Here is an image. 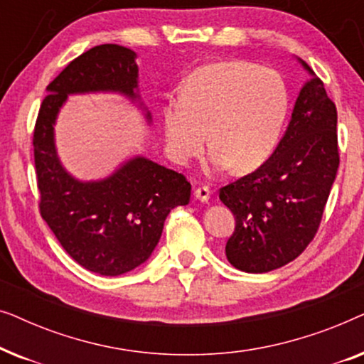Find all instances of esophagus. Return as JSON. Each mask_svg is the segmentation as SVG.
<instances>
[{"mask_svg": "<svg viewBox=\"0 0 364 364\" xmlns=\"http://www.w3.org/2000/svg\"><path fill=\"white\" fill-rule=\"evenodd\" d=\"M193 196H196V198H198L200 202H208V198H210V188L198 187L193 191Z\"/></svg>", "mask_w": 364, "mask_h": 364, "instance_id": "esophagus-1", "label": "esophagus"}]
</instances>
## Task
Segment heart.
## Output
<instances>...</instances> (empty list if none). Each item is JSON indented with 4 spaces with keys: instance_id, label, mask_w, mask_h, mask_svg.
Wrapping results in <instances>:
<instances>
[{
    "instance_id": "obj_1",
    "label": "heart",
    "mask_w": 364,
    "mask_h": 364,
    "mask_svg": "<svg viewBox=\"0 0 364 364\" xmlns=\"http://www.w3.org/2000/svg\"><path fill=\"white\" fill-rule=\"evenodd\" d=\"M290 99L282 76L245 61L197 68L162 109L164 136L173 162L186 164L210 144L212 171L247 173L275 151Z\"/></svg>"
}]
</instances>
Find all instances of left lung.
Segmentation results:
<instances>
[{"label": "left lung", "instance_id": "8db88e82", "mask_svg": "<svg viewBox=\"0 0 364 364\" xmlns=\"http://www.w3.org/2000/svg\"><path fill=\"white\" fill-rule=\"evenodd\" d=\"M300 63L313 77L301 87L275 152L218 193L235 217L225 255L242 272H272L305 250L320 227L340 166L336 106L321 79Z\"/></svg>", "mask_w": 364, "mask_h": 364}]
</instances>
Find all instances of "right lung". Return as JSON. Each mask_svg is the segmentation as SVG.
Listing matches in <instances>:
<instances>
[{"label": "right lung", "mask_w": 364, "mask_h": 364, "mask_svg": "<svg viewBox=\"0 0 364 364\" xmlns=\"http://www.w3.org/2000/svg\"><path fill=\"white\" fill-rule=\"evenodd\" d=\"M137 77L132 49L91 48L49 82L33 134L39 213L73 260L106 277L131 272L151 257L168 213L191 200V182L139 156L102 181H77L59 162L54 122L69 94L111 91L139 101ZM146 117L151 121V112Z\"/></svg>", "instance_id": "obj_1"}]
</instances>
